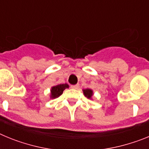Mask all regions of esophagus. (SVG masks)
Wrapping results in <instances>:
<instances>
[{"mask_svg": "<svg viewBox=\"0 0 149 149\" xmlns=\"http://www.w3.org/2000/svg\"><path fill=\"white\" fill-rule=\"evenodd\" d=\"M71 88L74 89H77L79 88V85L78 84H77V85H72V86H71Z\"/></svg>", "mask_w": 149, "mask_h": 149, "instance_id": "obj_1", "label": "esophagus"}]
</instances>
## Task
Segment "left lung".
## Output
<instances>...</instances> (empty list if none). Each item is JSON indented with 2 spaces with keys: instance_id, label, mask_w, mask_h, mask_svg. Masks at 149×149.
Listing matches in <instances>:
<instances>
[{
  "instance_id": "left-lung-1",
  "label": "left lung",
  "mask_w": 149,
  "mask_h": 149,
  "mask_svg": "<svg viewBox=\"0 0 149 149\" xmlns=\"http://www.w3.org/2000/svg\"><path fill=\"white\" fill-rule=\"evenodd\" d=\"M84 95L87 97V98H90L93 95V91L89 89H84Z\"/></svg>"
}]
</instances>
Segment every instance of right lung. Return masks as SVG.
<instances>
[{
  "label": "right lung",
  "instance_id": "1",
  "mask_svg": "<svg viewBox=\"0 0 149 149\" xmlns=\"http://www.w3.org/2000/svg\"><path fill=\"white\" fill-rule=\"evenodd\" d=\"M66 88H68V84H59L57 86H53L51 88V98H58L59 96L61 95L63 93V90L65 89Z\"/></svg>",
  "mask_w": 149,
  "mask_h": 149
}]
</instances>
